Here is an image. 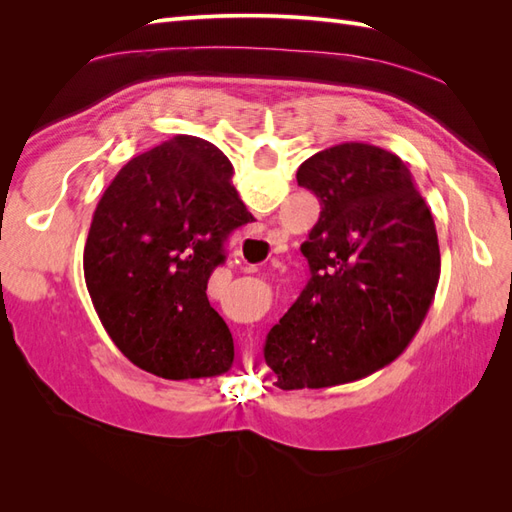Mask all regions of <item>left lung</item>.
<instances>
[{
    "instance_id": "1",
    "label": "left lung",
    "mask_w": 512,
    "mask_h": 512,
    "mask_svg": "<svg viewBox=\"0 0 512 512\" xmlns=\"http://www.w3.org/2000/svg\"><path fill=\"white\" fill-rule=\"evenodd\" d=\"M297 181L322 211L301 245L309 282L265 342L284 391L348 384L393 363L440 280L436 224L395 153L342 143L307 158Z\"/></svg>"
}]
</instances>
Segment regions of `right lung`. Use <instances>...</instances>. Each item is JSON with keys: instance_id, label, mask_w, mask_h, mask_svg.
Wrapping results in <instances>:
<instances>
[{"instance_id": "1", "label": "right lung", "mask_w": 512, "mask_h": 512, "mask_svg": "<svg viewBox=\"0 0 512 512\" xmlns=\"http://www.w3.org/2000/svg\"><path fill=\"white\" fill-rule=\"evenodd\" d=\"M224 153L179 134L123 166L102 194L83 254L85 284L115 346L166 380L211 378L235 344L207 299L224 241L252 220Z\"/></svg>"}]
</instances>
